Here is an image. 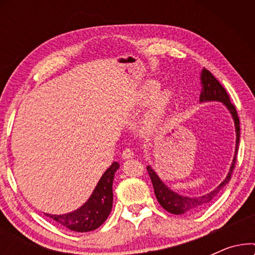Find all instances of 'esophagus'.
Instances as JSON below:
<instances>
[{
    "label": "esophagus",
    "mask_w": 255,
    "mask_h": 255,
    "mask_svg": "<svg viewBox=\"0 0 255 255\" xmlns=\"http://www.w3.org/2000/svg\"><path fill=\"white\" fill-rule=\"evenodd\" d=\"M134 153L131 148H124L123 152H122V158L123 159H131L133 158Z\"/></svg>",
    "instance_id": "obj_1"
}]
</instances>
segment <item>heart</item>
Masks as SVG:
<instances>
[{
  "label": "heart",
  "instance_id": "b5f03b06",
  "mask_svg": "<svg viewBox=\"0 0 255 255\" xmlns=\"http://www.w3.org/2000/svg\"><path fill=\"white\" fill-rule=\"evenodd\" d=\"M158 89V83L156 82H148L147 85L144 87V90L141 93V99L147 100L149 96L152 95L155 90ZM172 93L169 90H163L155 97L153 101L152 107L145 117V125L146 128H153L155 124H158L161 118L165 116L167 109L170 106L172 102Z\"/></svg>",
  "mask_w": 255,
  "mask_h": 255
}]
</instances>
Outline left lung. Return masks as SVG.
I'll use <instances>...</instances> for the list:
<instances>
[{
	"mask_svg": "<svg viewBox=\"0 0 255 255\" xmlns=\"http://www.w3.org/2000/svg\"><path fill=\"white\" fill-rule=\"evenodd\" d=\"M201 81H202V87H203V90H202L201 97H200L201 102H205V101H219V102H223L225 104L226 108H228L230 113L232 115L233 121H235L236 133H237L235 158H233L231 168H230V172L228 174V176H226V179L223 181V182L219 184L215 190H212L211 193L203 195V196H198V197H186L174 193L173 190H170L168 187L165 186V183L159 179L154 170L148 166L147 172H148L149 177H151L153 188H154V194L156 196V200H158L160 205H161L165 210L174 215H190V214H195V212L203 210L204 208H207L208 205L210 204V202L217 196L219 191L223 189V187H224L225 184L231 180L233 169H235V165L237 161V154H238L240 125H239V117H238V114H237L236 107L233 106L231 101H230V96L229 94L226 93L224 87L218 82V80L216 79L207 68H203V71H202Z\"/></svg>",
	"mask_w": 255,
	"mask_h": 255,
	"instance_id": "1",
	"label": "left lung"
}]
</instances>
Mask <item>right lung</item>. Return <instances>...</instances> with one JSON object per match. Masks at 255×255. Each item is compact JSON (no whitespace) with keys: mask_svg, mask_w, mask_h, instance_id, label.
Listing matches in <instances>:
<instances>
[{"mask_svg":"<svg viewBox=\"0 0 255 255\" xmlns=\"http://www.w3.org/2000/svg\"><path fill=\"white\" fill-rule=\"evenodd\" d=\"M118 168L120 163L114 162L106 170L92 196L78 210L65 215H45L72 231L89 232L100 228L113 208V181Z\"/></svg>","mask_w":255,"mask_h":255,"instance_id":"obj_1","label":"right lung"}]
</instances>
